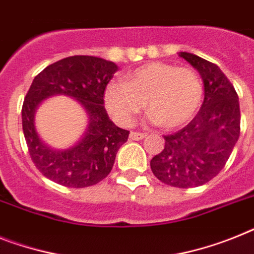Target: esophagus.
<instances>
[{
  "label": "esophagus",
  "mask_w": 254,
  "mask_h": 254,
  "mask_svg": "<svg viewBox=\"0 0 254 254\" xmlns=\"http://www.w3.org/2000/svg\"><path fill=\"white\" fill-rule=\"evenodd\" d=\"M146 137V134L144 133H138V131H131L130 133V139L133 140H140L143 139Z\"/></svg>",
  "instance_id": "34e87169"
}]
</instances>
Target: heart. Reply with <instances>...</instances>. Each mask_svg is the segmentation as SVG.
<instances>
[{"mask_svg": "<svg viewBox=\"0 0 254 254\" xmlns=\"http://www.w3.org/2000/svg\"><path fill=\"white\" fill-rule=\"evenodd\" d=\"M204 86L191 68L151 62L127 72L124 82L106 89V106L121 125H130L143 106L163 127L176 129L189 123L203 102Z\"/></svg>", "mask_w": 254, "mask_h": 254, "instance_id": "b5f03b06", "label": "heart"}]
</instances>
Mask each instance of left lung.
<instances>
[{"label": "left lung", "mask_w": 254, "mask_h": 254, "mask_svg": "<svg viewBox=\"0 0 254 254\" xmlns=\"http://www.w3.org/2000/svg\"><path fill=\"white\" fill-rule=\"evenodd\" d=\"M197 69L204 82V102L192 120L164 135V150L151 160V169L165 185L201 186L223 169L240 135L239 97L219 67L191 53H180Z\"/></svg>", "instance_id": "1"}]
</instances>
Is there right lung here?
I'll return each instance as SVG.
<instances>
[{
	"label": "right lung",
	"mask_w": 254,
	"mask_h": 254,
	"mask_svg": "<svg viewBox=\"0 0 254 254\" xmlns=\"http://www.w3.org/2000/svg\"><path fill=\"white\" fill-rule=\"evenodd\" d=\"M117 65L106 59L73 55L48 65L25 95L22 124L32 161L46 178L65 187H89L110 174L129 131L116 127L104 110V90ZM63 94L77 99L89 116L84 138L67 150H53L34 129V111L45 97Z\"/></svg>",
	"instance_id": "1"
}]
</instances>
